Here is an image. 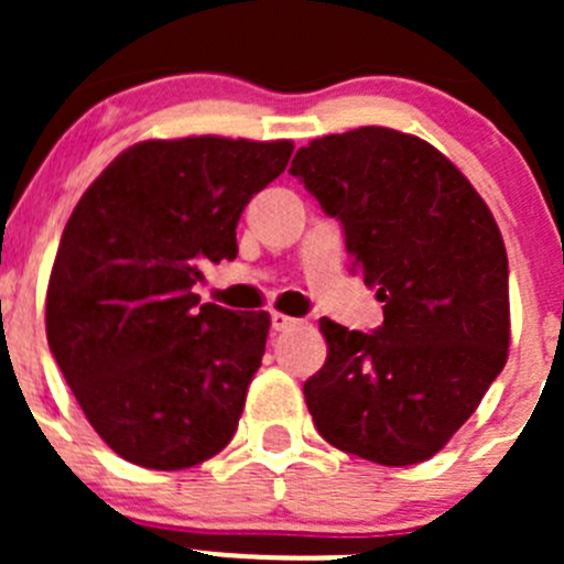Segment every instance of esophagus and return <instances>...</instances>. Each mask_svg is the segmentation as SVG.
I'll return each mask as SVG.
<instances>
[{"instance_id": "esophagus-1", "label": "esophagus", "mask_w": 564, "mask_h": 564, "mask_svg": "<svg viewBox=\"0 0 564 564\" xmlns=\"http://www.w3.org/2000/svg\"><path fill=\"white\" fill-rule=\"evenodd\" d=\"M303 324V318H294V316H286V314H272V329H278V333H286V329H294Z\"/></svg>"}]
</instances>
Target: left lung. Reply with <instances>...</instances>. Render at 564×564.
<instances>
[{
	"label": "left lung",
	"instance_id": "8db88e82",
	"mask_svg": "<svg viewBox=\"0 0 564 564\" xmlns=\"http://www.w3.org/2000/svg\"><path fill=\"white\" fill-rule=\"evenodd\" d=\"M297 176L344 226L384 322L322 318L327 360L305 382L318 434L382 466L431 458L471 417L510 346L508 253L491 209L440 150L390 128L300 147Z\"/></svg>",
	"mask_w": 564,
	"mask_h": 564
}]
</instances>
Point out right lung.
I'll return each instance as SVG.
<instances>
[{"mask_svg": "<svg viewBox=\"0 0 564 564\" xmlns=\"http://www.w3.org/2000/svg\"><path fill=\"white\" fill-rule=\"evenodd\" d=\"M292 141H139L73 209L45 294V335L89 425L144 469L224 451L264 355L270 314L193 294L237 259L246 204L283 174Z\"/></svg>", "mask_w": 564, "mask_h": 564, "instance_id": "obj_1", "label": "right lung"}]
</instances>
